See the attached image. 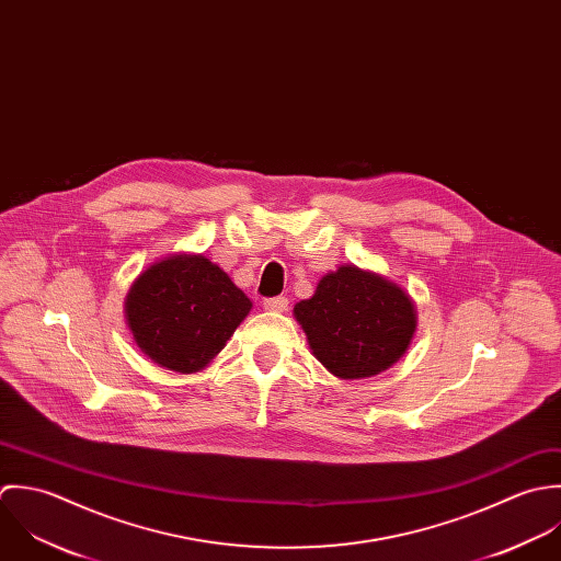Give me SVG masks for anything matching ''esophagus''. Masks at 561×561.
I'll return each instance as SVG.
<instances>
[{
    "mask_svg": "<svg viewBox=\"0 0 561 561\" xmlns=\"http://www.w3.org/2000/svg\"><path fill=\"white\" fill-rule=\"evenodd\" d=\"M262 306L268 312H286L288 310V299L286 297H268V299H264Z\"/></svg>",
    "mask_w": 561,
    "mask_h": 561,
    "instance_id": "obj_1",
    "label": "esophagus"
}]
</instances>
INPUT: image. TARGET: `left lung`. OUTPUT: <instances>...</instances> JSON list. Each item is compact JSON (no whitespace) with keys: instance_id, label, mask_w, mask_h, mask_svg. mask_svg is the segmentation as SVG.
Instances as JSON below:
<instances>
[{"instance_id":"obj_1","label":"left lung","mask_w":561,"mask_h":561,"mask_svg":"<svg viewBox=\"0 0 561 561\" xmlns=\"http://www.w3.org/2000/svg\"><path fill=\"white\" fill-rule=\"evenodd\" d=\"M317 359L340 379L370 377L392 366L416 330L410 297L357 266L328 273L312 299L295 306Z\"/></svg>"}]
</instances>
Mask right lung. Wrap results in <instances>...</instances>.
Returning <instances> with one entry per match:
<instances>
[{"label":"right lung","instance_id":"1","mask_svg":"<svg viewBox=\"0 0 561 561\" xmlns=\"http://www.w3.org/2000/svg\"><path fill=\"white\" fill-rule=\"evenodd\" d=\"M249 310L247 295L204 255H173L149 266L125 304L136 344L175 373L202 370Z\"/></svg>","mask_w":561,"mask_h":561}]
</instances>
